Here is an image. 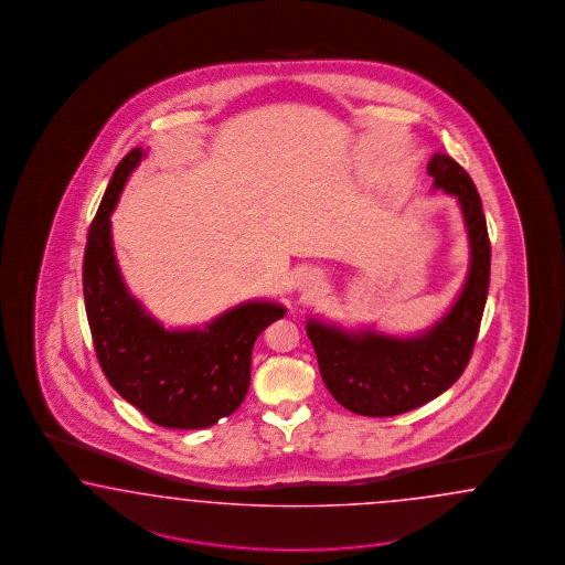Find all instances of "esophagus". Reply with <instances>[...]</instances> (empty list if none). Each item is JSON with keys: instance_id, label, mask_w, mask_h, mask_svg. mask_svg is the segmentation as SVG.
<instances>
[{"instance_id": "obj_1", "label": "esophagus", "mask_w": 565, "mask_h": 565, "mask_svg": "<svg viewBox=\"0 0 565 565\" xmlns=\"http://www.w3.org/2000/svg\"><path fill=\"white\" fill-rule=\"evenodd\" d=\"M323 286V274L321 271H308V274L302 275L300 277V281H298V290L302 291L305 296L308 294H315V291L319 290Z\"/></svg>"}]
</instances>
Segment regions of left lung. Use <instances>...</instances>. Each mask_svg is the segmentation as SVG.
<instances>
[{
  "instance_id": "1",
  "label": "left lung",
  "mask_w": 565,
  "mask_h": 565,
  "mask_svg": "<svg viewBox=\"0 0 565 565\" xmlns=\"http://www.w3.org/2000/svg\"><path fill=\"white\" fill-rule=\"evenodd\" d=\"M427 170L433 175L430 190L458 201L468 236V274L449 308L433 326L408 335L308 317L307 335L329 394L362 416L404 414L447 392L462 375L479 335L491 274L479 192L449 154H433Z\"/></svg>"
}]
</instances>
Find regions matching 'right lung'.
Returning <instances> with one entry per match:
<instances>
[{"label":"right lung","instance_id":"right-lung-1","mask_svg":"<svg viewBox=\"0 0 565 565\" xmlns=\"http://www.w3.org/2000/svg\"><path fill=\"white\" fill-rule=\"evenodd\" d=\"M147 157L132 149L114 171L86 238L83 290L95 352L111 387L166 428H205L238 411L250 385L258 335L288 308L246 300L205 326L166 327L128 290L116 258L111 213Z\"/></svg>","mask_w":565,"mask_h":565}]
</instances>
